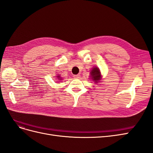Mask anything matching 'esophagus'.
Masks as SVG:
<instances>
[{"label":"esophagus","instance_id":"esophagus-1","mask_svg":"<svg viewBox=\"0 0 153 153\" xmlns=\"http://www.w3.org/2000/svg\"><path fill=\"white\" fill-rule=\"evenodd\" d=\"M73 77L75 78H80V75H75L73 76Z\"/></svg>","mask_w":153,"mask_h":153}]
</instances>
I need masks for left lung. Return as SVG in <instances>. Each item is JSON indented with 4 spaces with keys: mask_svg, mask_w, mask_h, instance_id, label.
<instances>
[{
    "mask_svg": "<svg viewBox=\"0 0 153 153\" xmlns=\"http://www.w3.org/2000/svg\"><path fill=\"white\" fill-rule=\"evenodd\" d=\"M91 79L94 80V82H98L101 78V73L100 71V69L98 68H94L92 69V70L91 71Z\"/></svg>",
    "mask_w": 153,
    "mask_h": 153,
    "instance_id": "1",
    "label": "left lung"
}]
</instances>
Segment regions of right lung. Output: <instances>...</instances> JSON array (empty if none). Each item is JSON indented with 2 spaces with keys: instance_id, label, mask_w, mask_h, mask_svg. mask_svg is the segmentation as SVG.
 <instances>
[{
  "instance_id": "obj_1",
  "label": "right lung",
  "mask_w": 153,
  "mask_h": 153,
  "mask_svg": "<svg viewBox=\"0 0 153 153\" xmlns=\"http://www.w3.org/2000/svg\"><path fill=\"white\" fill-rule=\"evenodd\" d=\"M57 78H60V76H57ZM60 80H61V79H60Z\"/></svg>"
}]
</instances>
